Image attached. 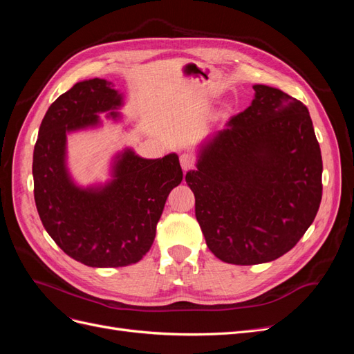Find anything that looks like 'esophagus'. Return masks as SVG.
Segmentation results:
<instances>
[{"mask_svg":"<svg viewBox=\"0 0 354 354\" xmlns=\"http://www.w3.org/2000/svg\"><path fill=\"white\" fill-rule=\"evenodd\" d=\"M180 164H181V168H183L185 171H187L190 168H194L195 158L192 156V155H189V153H183V155L180 156Z\"/></svg>","mask_w":354,"mask_h":354,"instance_id":"obj_1","label":"esophagus"}]
</instances>
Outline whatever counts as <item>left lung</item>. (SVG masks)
Instances as JSON below:
<instances>
[{"label":"left lung","instance_id":"1","mask_svg":"<svg viewBox=\"0 0 354 354\" xmlns=\"http://www.w3.org/2000/svg\"><path fill=\"white\" fill-rule=\"evenodd\" d=\"M250 108L202 147L186 183L209 251L224 263L279 259L303 238L322 199V155L306 104L254 85Z\"/></svg>","mask_w":354,"mask_h":354}]
</instances>
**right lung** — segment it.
<instances>
[{"label": "right lung", "mask_w": 354, "mask_h": 354, "mask_svg": "<svg viewBox=\"0 0 354 354\" xmlns=\"http://www.w3.org/2000/svg\"><path fill=\"white\" fill-rule=\"evenodd\" d=\"M112 87L94 78L59 95L41 122L32 162L42 226L63 252L90 267L140 261L153 243L169 192L183 180L176 153L143 159L127 151L104 189L73 186L65 168L66 133L97 124L99 112L120 106L121 95Z\"/></svg>", "instance_id": "right-lung-1"}]
</instances>
